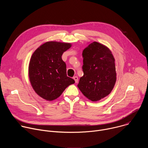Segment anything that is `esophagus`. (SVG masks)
Wrapping results in <instances>:
<instances>
[{"label":"esophagus","instance_id":"34e87169","mask_svg":"<svg viewBox=\"0 0 148 148\" xmlns=\"http://www.w3.org/2000/svg\"><path fill=\"white\" fill-rule=\"evenodd\" d=\"M73 79H74V81H75V83L78 82V77H77V76H74V77H73Z\"/></svg>","mask_w":148,"mask_h":148}]
</instances>
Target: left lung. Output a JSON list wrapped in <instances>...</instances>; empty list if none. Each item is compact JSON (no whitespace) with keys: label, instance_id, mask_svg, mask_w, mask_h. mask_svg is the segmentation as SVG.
<instances>
[{"label":"left lung","instance_id":"obj_1","mask_svg":"<svg viewBox=\"0 0 148 148\" xmlns=\"http://www.w3.org/2000/svg\"><path fill=\"white\" fill-rule=\"evenodd\" d=\"M84 75L77 87L88 99L98 101L108 95L116 79L115 59L105 46L94 41L82 51Z\"/></svg>","mask_w":148,"mask_h":148}]
</instances>
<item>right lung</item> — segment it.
Masks as SVG:
<instances>
[{
	"label": "right lung",
	"instance_id": "right-lung-1",
	"mask_svg": "<svg viewBox=\"0 0 148 148\" xmlns=\"http://www.w3.org/2000/svg\"><path fill=\"white\" fill-rule=\"evenodd\" d=\"M71 47L70 43L48 41L32 54L29 77L34 91L41 98L53 101L59 97L75 81L67 76L66 64L61 56Z\"/></svg>",
	"mask_w": 148,
	"mask_h": 148
}]
</instances>
